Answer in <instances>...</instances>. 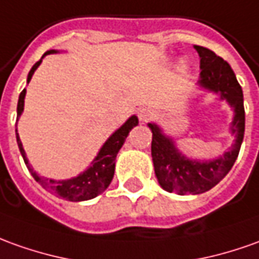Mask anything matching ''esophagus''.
I'll list each match as a JSON object with an SVG mask.
<instances>
[{
    "label": "esophagus",
    "instance_id": "obj_1",
    "mask_svg": "<svg viewBox=\"0 0 259 259\" xmlns=\"http://www.w3.org/2000/svg\"><path fill=\"white\" fill-rule=\"evenodd\" d=\"M153 115V111L151 110V108H141L140 112H138V117H140V119L142 121V122H145V121H148V119L151 118Z\"/></svg>",
    "mask_w": 259,
    "mask_h": 259
}]
</instances>
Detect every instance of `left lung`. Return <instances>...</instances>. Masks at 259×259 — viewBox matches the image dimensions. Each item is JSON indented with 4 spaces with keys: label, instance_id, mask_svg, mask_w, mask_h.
I'll use <instances>...</instances> for the list:
<instances>
[{
    "label": "left lung",
    "instance_id": "1",
    "mask_svg": "<svg viewBox=\"0 0 259 259\" xmlns=\"http://www.w3.org/2000/svg\"><path fill=\"white\" fill-rule=\"evenodd\" d=\"M200 56V78L197 84L208 92L220 94L234 108L231 134L235 144L228 152L211 160H192L182 155L172 138L162 133L156 124H148L152 131L153 167L158 182L166 192L182 194H200L214 187L230 172L241 148L245 130V111L242 89L227 62L207 48L194 45Z\"/></svg>",
    "mask_w": 259,
    "mask_h": 259
}]
</instances>
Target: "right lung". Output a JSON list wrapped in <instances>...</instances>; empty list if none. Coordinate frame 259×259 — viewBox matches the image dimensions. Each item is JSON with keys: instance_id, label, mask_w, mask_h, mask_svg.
I'll return each mask as SVG.
<instances>
[{"instance_id": "right-lung-1", "label": "right lung", "mask_w": 259, "mask_h": 259, "mask_svg": "<svg viewBox=\"0 0 259 259\" xmlns=\"http://www.w3.org/2000/svg\"><path fill=\"white\" fill-rule=\"evenodd\" d=\"M49 53H56V51H48L42 56V59L46 55H49ZM42 59L32 66L31 72L28 74V83L31 81L32 74L35 73L37 66L42 63ZM25 94H26V89H24L22 93L19 94V100H18L17 107L18 118L22 114V111H24ZM135 125H138V118L135 115H133V117H130V118L126 119V122L124 125L118 128L106 141V144L100 149L99 155L96 156V159L93 160L92 166L89 167L87 170H84L83 174H80L76 178H72V179H67V181H53V179H46V178L39 176L32 169L29 162H28V158H26L24 148H22V142L19 140V135L17 133V128H15V134H17V142L18 147H19V151H21V155L24 158L25 165H26V167L29 169V172L33 176V179L39 182L45 189H48L52 194H55L58 197H62V199H66V200L70 201H83L94 199L96 196L103 193L107 187L110 186V183L112 181V176H114L117 153H118V151L122 147V144L125 142L130 131Z\"/></svg>"}]
</instances>
